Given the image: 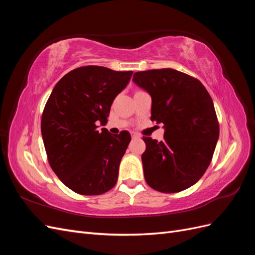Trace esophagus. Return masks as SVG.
Here are the masks:
<instances>
[{
  "instance_id": "esophagus-1",
  "label": "esophagus",
  "mask_w": 255,
  "mask_h": 255,
  "mask_svg": "<svg viewBox=\"0 0 255 255\" xmlns=\"http://www.w3.org/2000/svg\"><path fill=\"white\" fill-rule=\"evenodd\" d=\"M130 134H132V138H134V139H136V138H140V135L138 134V133L132 132V133H130Z\"/></svg>"
}]
</instances>
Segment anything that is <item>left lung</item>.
Segmentation results:
<instances>
[{"label":"left lung","mask_w":255,"mask_h":255,"mask_svg":"<svg viewBox=\"0 0 255 255\" xmlns=\"http://www.w3.org/2000/svg\"><path fill=\"white\" fill-rule=\"evenodd\" d=\"M133 81L152 98L151 120L165 128L163 141L142 137L146 184L165 194L192 186L210 166L219 137L210 94L196 78L170 68L136 72Z\"/></svg>","instance_id":"8db88e82"}]
</instances>
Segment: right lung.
Wrapping results in <instances>:
<instances>
[{
  "label": "right lung",
  "mask_w": 255,
  "mask_h": 255,
  "mask_svg": "<svg viewBox=\"0 0 255 255\" xmlns=\"http://www.w3.org/2000/svg\"><path fill=\"white\" fill-rule=\"evenodd\" d=\"M133 71L84 66L61 78L41 117V134L52 170L68 188L85 196L102 195L118 179L119 165L130 141L105 125L114 99L127 87Z\"/></svg>",
  "instance_id": "obj_1"
}]
</instances>
